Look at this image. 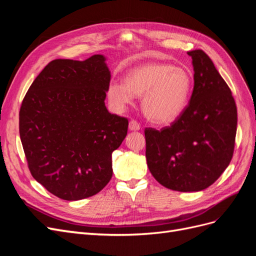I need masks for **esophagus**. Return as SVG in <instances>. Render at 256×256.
I'll list each match as a JSON object with an SVG mask.
<instances>
[{
  "label": "esophagus",
  "mask_w": 256,
  "mask_h": 256,
  "mask_svg": "<svg viewBox=\"0 0 256 256\" xmlns=\"http://www.w3.org/2000/svg\"><path fill=\"white\" fill-rule=\"evenodd\" d=\"M140 128H141L140 124H138L136 120H131L129 122V130L130 131H138V130H140Z\"/></svg>",
  "instance_id": "esophagus-1"
}]
</instances>
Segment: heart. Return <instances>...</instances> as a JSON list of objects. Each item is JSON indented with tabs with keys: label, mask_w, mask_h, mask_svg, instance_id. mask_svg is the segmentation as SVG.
<instances>
[{
	"label": "heart",
	"mask_w": 256,
	"mask_h": 256,
	"mask_svg": "<svg viewBox=\"0 0 256 256\" xmlns=\"http://www.w3.org/2000/svg\"><path fill=\"white\" fill-rule=\"evenodd\" d=\"M192 78L186 68L166 63H147L134 67L124 76V83L112 81L108 98L122 109L142 97V110L150 122L168 125L176 120L187 106Z\"/></svg>",
	"instance_id": "b5f03b06"
}]
</instances>
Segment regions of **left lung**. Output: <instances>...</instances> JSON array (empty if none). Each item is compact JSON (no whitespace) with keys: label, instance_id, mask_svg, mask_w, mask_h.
I'll use <instances>...</instances> for the list:
<instances>
[{"label":"left lung","instance_id":"left-lung-1","mask_svg":"<svg viewBox=\"0 0 256 256\" xmlns=\"http://www.w3.org/2000/svg\"><path fill=\"white\" fill-rule=\"evenodd\" d=\"M194 86L170 127L146 128V161L166 188L196 192L212 186L233 157L237 108L232 92L203 50L189 51Z\"/></svg>","mask_w":256,"mask_h":256}]
</instances>
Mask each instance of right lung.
Here are the masks:
<instances>
[{
  "instance_id": "right-lung-1",
  "label": "right lung",
  "mask_w": 256,
  "mask_h": 256,
  "mask_svg": "<svg viewBox=\"0 0 256 256\" xmlns=\"http://www.w3.org/2000/svg\"><path fill=\"white\" fill-rule=\"evenodd\" d=\"M110 80L102 54L54 60L23 99L19 131L30 174L62 200L95 196L111 180L112 152L127 136L128 120L106 109Z\"/></svg>"
}]
</instances>
